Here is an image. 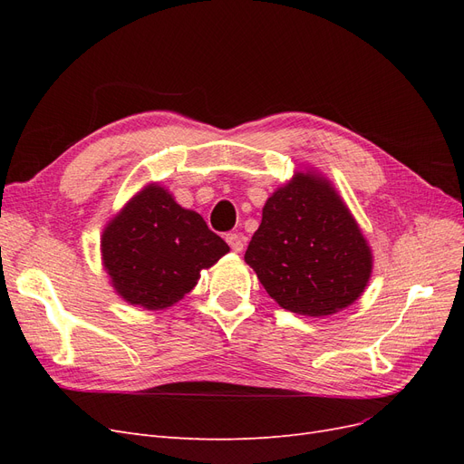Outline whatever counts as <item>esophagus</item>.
Returning <instances> with one entry per match:
<instances>
[{"label": "esophagus", "instance_id": "esophagus-1", "mask_svg": "<svg viewBox=\"0 0 464 464\" xmlns=\"http://www.w3.org/2000/svg\"><path fill=\"white\" fill-rule=\"evenodd\" d=\"M227 242H228V246H230L234 254H240V251L244 249V240H242L240 234H227Z\"/></svg>", "mask_w": 464, "mask_h": 464}]
</instances>
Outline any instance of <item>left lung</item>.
I'll list each match as a JSON object with an SVG mask.
<instances>
[{
  "label": "left lung",
  "instance_id": "8db88e82",
  "mask_svg": "<svg viewBox=\"0 0 464 464\" xmlns=\"http://www.w3.org/2000/svg\"><path fill=\"white\" fill-rule=\"evenodd\" d=\"M244 259L280 307L305 317L346 310L373 269L356 218L331 179L314 168L294 172L265 201Z\"/></svg>",
  "mask_w": 464,
  "mask_h": 464
}]
</instances>
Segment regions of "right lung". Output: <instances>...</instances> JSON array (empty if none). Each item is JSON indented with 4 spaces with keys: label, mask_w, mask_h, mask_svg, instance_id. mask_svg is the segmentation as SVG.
<instances>
[{
    "label": "right lung",
    "mask_w": 464,
    "mask_h": 464,
    "mask_svg": "<svg viewBox=\"0 0 464 464\" xmlns=\"http://www.w3.org/2000/svg\"><path fill=\"white\" fill-rule=\"evenodd\" d=\"M230 251L199 213L176 203L159 181L139 189L102 230L110 285L130 305L159 312L193 290L203 269Z\"/></svg>",
    "instance_id": "right-lung-1"
}]
</instances>
